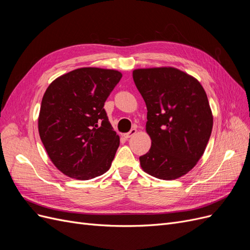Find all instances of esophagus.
Wrapping results in <instances>:
<instances>
[{"instance_id": "1", "label": "esophagus", "mask_w": 250, "mask_h": 250, "mask_svg": "<svg viewBox=\"0 0 250 250\" xmlns=\"http://www.w3.org/2000/svg\"><path fill=\"white\" fill-rule=\"evenodd\" d=\"M136 128L135 127H133V128H131V130L130 131H129V132H127V133H125L124 134V137H125V139H129V137H130V136H132L133 134H135L136 133Z\"/></svg>"}]
</instances>
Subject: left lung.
I'll return each mask as SVG.
<instances>
[{"label": "left lung", "mask_w": 250, "mask_h": 250, "mask_svg": "<svg viewBox=\"0 0 250 250\" xmlns=\"http://www.w3.org/2000/svg\"><path fill=\"white\" fill-rule=\"evenodd\" d=\"M137 90L147 105L146 130L152 145L140 157L149 175L173 180L200 160L213 127V116L202 84L173 67L135 69Z\"/></svg>", "instance_id": "obj_1"}]
</instances>
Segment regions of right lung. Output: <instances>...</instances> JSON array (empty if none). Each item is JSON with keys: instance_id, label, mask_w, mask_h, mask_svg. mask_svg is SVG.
Wrapping results in <instances>:
<instances>
[{"instance_id": "right-lung-1", "label": "right lung", "mask_w": 250, "mask_h": 250, "mask_svg": "<svg viewBox=\"0 0 250 250\" xmlns=\"http://www.w3.org/2000/svg\"><path fill=\"white\" fill-rule=\"evenodd\" d=\"M121 77L117 70L87 67L48 85L38 130L50 160L64 175L89 180L109 169L120 139L103 106Z\"/></svg>"}]
</instances>
